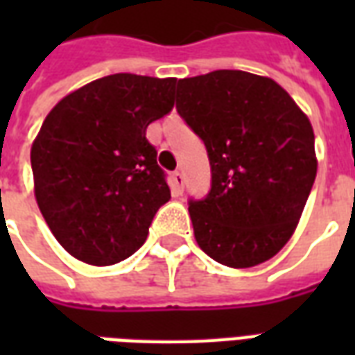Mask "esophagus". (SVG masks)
Wrapping results in <instances>:
<instances>
[{
	"label": "esophagus",
	"instance_id": "esophagus-1",
	"mask_svg": "<svg viewBox=\"0 0 355 355\" xmlns=\"http://www.w3.org/2000/svg\"><path fill=\"white\" fill-rule=\"evenodd\" d=\"M171 182H173V188H175L177 192L182 193V190H184V177H182V173H180V171H175V173H173Z\"/></svg>",
	"mask_w": 355,
	"mask_h": 355
}]
</instances>
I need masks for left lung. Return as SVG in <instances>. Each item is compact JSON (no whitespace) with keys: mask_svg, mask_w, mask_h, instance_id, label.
Masks as SVG:
<instances>
[{"mask_svg":"<svg viewBox=\"0 0 355 355\" xmlns=\"http://www.w3.org/2000/svg\"><path fill=\"white\" fill-rule=\"evenodd\" d=\"M177 110L213 175L207 198L188 207L198 245L230 268L270 261L297 230L318 173L308 116L272 78L241 70L178 80Z\"/></svg>","mask_w":355,"mask_h":355,"instance_id":"1","label":"left lung"}]
</instances>
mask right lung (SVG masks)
<instances>
[{"instance_id": "1", "label": "right lung", "mask_w": 355, "mask_h": 355, "mask_svg": "<svg viewBox=\"0 0 355 355\" xmlns=\"http://www.w3.org/2000/svg\"><path fill=\"white\" fill-rule=\"evenodd\" d=\"M175 87L177 78L114 73L66 94L45 117L30 150L35 201L78 261H125L171 200L146 127L173 110Z\"/></svg>"}]
</instances>
